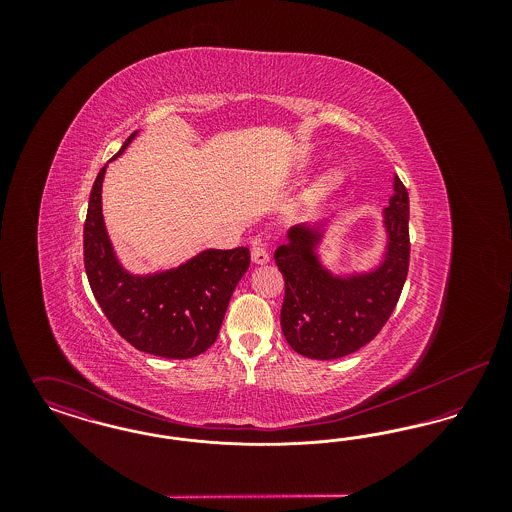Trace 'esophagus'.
I'll return each instance as SVG.
<instances>
[{
  "label": "esophagus",
  "mask_w": 512,
  "mask_h": 512,
  "mask_svg": "<svg viewBox=\"0 0 512 512\" xmlns=\"http://www.w3.org/2000/svg\"><path fill=\"white\" fill-rule=\"evenodd\" d=\"M251 259H253L255 265H267L268 261H270L267 247H263V245H253V249H251Z\"/></svg>",
  "instance_id": "esophagus-1"
}]
</instances>
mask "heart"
Wrapping results in <instances>:
<instances>
[{
    "mask_svg": "<svg viewBox=\"0 0 512 512\" xmlns=\"http://www.w3.org/2000/svg\"><path fill=\"white\" fill-rule=\"evenodd\" d=\"M341 182H343V172L338 171V169H330V171H326L318 176L317 182L307 192V199L309 201H318V199L336 192L340 188Z\"/></svg>",
    "mask_w": 512,
    "mask_h": 512,
    "instance_id": "b5f03b06",
    "label": "heart"
}]
</instances>
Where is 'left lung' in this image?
Wrapping results in <instances>:
<instances>
[{
    "instance_id": "8db88e82",
    "label": "left lung",
    "mask_w": 512,
    "mask_h": 512,
    "mask_svg": "<svg viewBox=\"0 0 512 512\" xmlns=\"http://www.w3.org/2000/svg\"><path fill=\"white\" fill-rule=\"evenodd\" d=\"M336 220L299 222L276 247L274 261L286 282L280 313L284 338L303 357L332 361L365 347L388 322L409 270V194L393 176L382 211L384 249L376 265L334 270L320 251Z\"/></svg>"
}]
</instances>
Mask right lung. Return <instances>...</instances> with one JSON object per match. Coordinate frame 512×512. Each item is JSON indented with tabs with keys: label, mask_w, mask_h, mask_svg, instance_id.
I'll return each instance as SVG.
<instances>
[{
	"label": "right lung",
	"mask_w": 512,
	"mask_h": 512,
	"mask_svg": "<svg viewBox=\"0 0 512 512\" xmlns=\"http://www.w3.org/2000/svg\"><path fill=\"white\" fill-rule=\"evenodd\" d=\"M136 136L138 130L111 161ZM109 163L94 182L84 224V267L96 301L136 349L163 359L197 357L217 341L230 297L249 268V249H203L178 267L144 274L128 270L107 234L101 209Z\"/></svg>",
	"instance_id": "1"
}]
</instances>
